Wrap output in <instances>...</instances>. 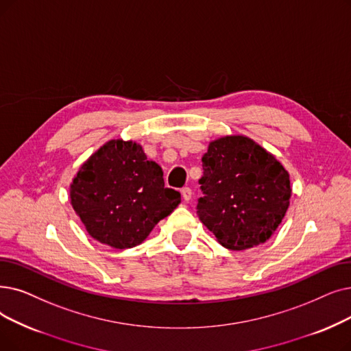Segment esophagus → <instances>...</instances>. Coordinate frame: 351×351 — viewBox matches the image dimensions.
Wrapping results in <instances>:
<instances>
[{
    "mask_svg": "<svg viewBox=\"0 0 351 351\" xmlns=\"http://www.w3.org/2000/svg\"><path fill=\"white\" fill-rule=\"evenodd\" d=\"M182 197H184L185 202H189L192 199V189L191 188L182 189Z\"/></svg>",
    "mask_w": 351,
    "mask_h": 351,
    "instance_id": "obj_1",
    "label": "esophagus"
}]
</instances>
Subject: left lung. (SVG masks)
<instances>
[{
	"label": "left lung",
	"mask_w": 351,
	"mask_h": 351,
	"mask_svg": "<svg viewBox=\"0 0 351 351\" xmlns=\"http://www.w3.org/2000/svg\"><path fill=\"white\" fill-rule=\"evenodd\" d=\"M202 163L201 222L232 251L268 241L282 222L293 192L281 162L251 138L231 134L212 141Z\"/></svg>",
	"instance_id": "1"
}]
</instances>
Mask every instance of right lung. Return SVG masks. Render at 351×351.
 I'll return each mask as SVG.
<instances>
[{"mask_svg":"<svg viewBox=\"0 0 351 351\" xmlns=\"http://www.w3.org/2000/svg\"><path fill=\"white\" fill-rule=\"evenodd\" d=\"M70 202L91 238L126 250L142 243L171 215L180 193L165 188L162 167L147 160L139 143L113 139L80 166Z\"/></svg>","mask_w":351,"mask_h":351,"instance_id":"right-lung-1","label":"right lung"}]
</instances>
